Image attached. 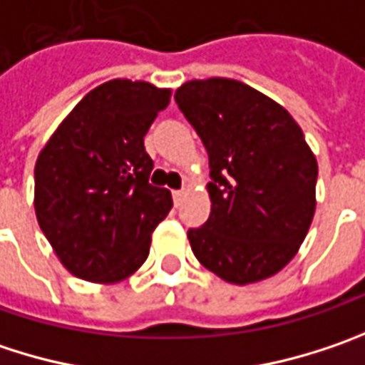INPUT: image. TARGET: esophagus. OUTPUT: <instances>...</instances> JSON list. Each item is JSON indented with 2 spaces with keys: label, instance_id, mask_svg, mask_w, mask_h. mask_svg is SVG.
Here are the masks:
<instances>
[{
  "label": "esophagus",
  "instance_id": "34e87169",
  "mask_svg": "<svg viewBox=\"0 0 365 365\" xmlns=\"http://www.w3.org/2000/svg\"><path fill=\"white\" fill-rule=\"evenodd\" d=\"M172 197H174V203L180 205V201L185 199V191H182V189H180V191H172Z\"/></svg>",
  "mask_w": 365,
  "mask_h": 365
}]
</instances>
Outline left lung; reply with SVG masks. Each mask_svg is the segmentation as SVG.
I'll return each instance as SVG.
<instances>
[{
	"label": "left lung",
	"mask_w": 365,
	"mask_h": 365,
	"mask_svg": "<svg viewBox=\"0 0 365 365\" xmlns=\"http://www.w3.org/2000/svg\"><path fill=\"white\" fill-rule=\"evenodd\" d=\"M174 99L210 158L212 212L187 232L195 257L232 284L280 272L316 212L318 164L299 124L232 78L189 81Z\"/></svg>",
	"instance_id": "left-lung-1"
}]
</instances>
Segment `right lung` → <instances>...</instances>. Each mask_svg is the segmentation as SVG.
Here are the masks:
<instances>
[{"instance_id": "right-lung-1", "label": "right lung", "mask_w": 365, "mask_h": 365, "mask_svg": "<svg viewBox=\"0 0 365 365\" xmlns=\"http://www.w3.org/2000/svg\"><path fill=\"white\" fill-rule=\"evenodd\" d=\"M170 89L114 78L87 93L41 149L35 214L68 272L118 282L149 255L151 232L172 195L149 185L153 160L143 137Z\"/></svg>"}]
</instances>
